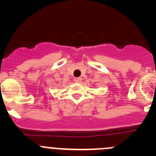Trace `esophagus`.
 Segmentation results:
<instances>
[{"instance_id":"esophagus-1","label":"esophagus","mask_w":156,"mask_h":156,"mask_svg":"<svg viewBox=\"0 0 156 156\" xmlns=\"http://www.w3.org/2000/svg\"><path fill=\"white\" fill-rule=\"evenodd\" d=\"M74 81H75L76 83H80L81 81H82V78H80V77H78V78H75V79H74Z\"/></svg>"}]
</instances>
